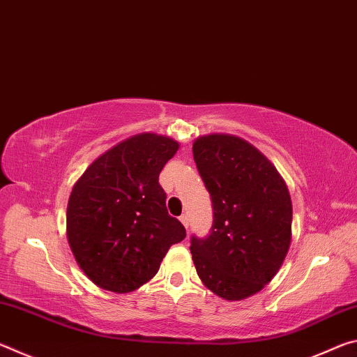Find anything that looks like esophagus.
Wrapping results in <instances>:
<instances>
[{"instance_id": "obj_1", "label": "esophagus", "mask_w": 357, "mask_h": 357, "mask_svg": "<svg viewBox=\"0 0 357 357\" xmlns=\"http://www.w3.org/2000/svg\"><path fill=\"white\" fill-rule=\"evenodd\" d=\"M179 220H181V223H183V225H184L185 228H189V215L183 214V215L179 217Z\"/></svg>"}]
</instances>
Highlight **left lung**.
Listing matches in <instances>:
<instances>
[{
  "instance_id": "obj_1",
  "label": "left lung",
  "mask_w": 357,
  "mask_h": 357,
  "mask_svg": "<svg viewBox=\"0 0 357 357\" xmlns=\"http://www.w3.org/2000/svg\"><path fill=\"white\" fill-rule=\"evenodd\" d=\"M192 151L214 214L208 236L190 239L197 274L220 298L245 299L273 280L288 253V187L277 168L239 137H200Z\"/></svg>"
}]
</instances>
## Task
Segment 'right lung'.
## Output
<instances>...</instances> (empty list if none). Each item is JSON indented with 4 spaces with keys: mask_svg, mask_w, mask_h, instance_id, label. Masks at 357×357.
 I'll list each match as a JSON object with an SVG mask.
<instances>
[{
    "mask_svg": "<svg viewBox=\"0 0 357 357\" xmlns=\"http://www.w3.org/2000/svg\"><path fill=\"white\" fill-rule=\"evenodd\" d=\"M179 148L155 134H138L98 157L74 184L68 241L96 285L129 293L153 279L185 228L167 211L162 168Z\"/></svg>",
    "mask_w": 357,
    "mask_h": 357,
    "instance_id": "obj_1",
    "label": "right lung"
}]
</instances>
